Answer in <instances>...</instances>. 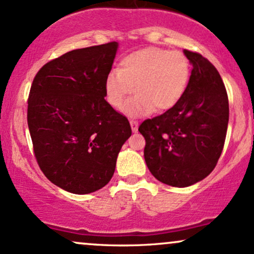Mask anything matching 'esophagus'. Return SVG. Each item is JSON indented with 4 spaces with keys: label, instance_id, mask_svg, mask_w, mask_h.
Instances as JSON below:
<instances>
[{
    "label": "esophagus",
    "instance_id": "34e87169",
    "mask_svg": "<svg viewBox=\"0 0 254 254\" xmlns=\"http://www.w3.org/2000/svg\"><path fill=\"white\" fill-rule=\"evenodd\" d=\"M130 124H131V129H132L133 132H136L137 129H138V122L135 121V119H131Z\"/></svg>",
    "mask_w": 254,
    "mask_h": 254
}]
</instances>
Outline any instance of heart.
<instances>
[{
    "mask_svg": "<svg viewBox=\"0 0 254 254\" xmlns=\"http://www.w3.org/2000/svg\"><path fill=\"white\" fill-rule=\"evenodd\" d=\"M190 76L191 64L184 52L149 46L124 56L119 69L109 71L105 95L113 109L123 110L135 90L137 95L127 106L130 113L165 112L183 98Z\"/></svg>",
    "mask_w": 254,
    "mask_h": 254,
    "instance_id": "heart-1",
    "label": "heart"
}]
</instances>
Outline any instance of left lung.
Returning a JSON list of instances; mask_svg holds the SVG:
<instances>
[{"instance_id":"1","label":"left lung","mask_w":254,"mask_h":254,"mask_svg":"<svg viewBox=\"0 0 254 254\" xmlns=\"http://www.w3.org/2000/svg\"><path fill=\"white\" fill-rule=\"evenodd\" d=\"M184 54L193 68L183 98L138 127L150 173L176 188L190 186L211 173L222 154L229 119L228 95L216 68L198 52Z\"/></svg>"}]
</instances>
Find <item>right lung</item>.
Instances as JSON below:
<instances>
[{"mask_svg":"<svg viewBox=\"0 0 254 254\" xmlns=\"http://www.w3.org/2000/svg\"><path fill=\"white\" fill-rule=\"evenodd\" d=\"M117 42L77 49L44 64L28 94L27 123L36 160L63 190H100L131 136L127 118L105 100Z\"/></svg>","mask_w":254,"mask_h":254,"instance_id":"obj_1","label":"right lung"}]
</instances>
